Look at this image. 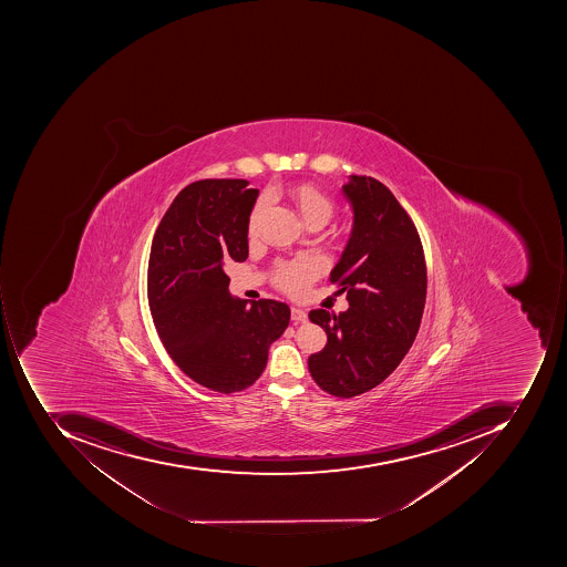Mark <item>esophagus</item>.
<instances>
[{
  "label": "esophagus",
  "mask_w": 567,
  "mask_h": 567,
  "mask_svg": "<svg viewBox=\"0 0 567 567\" xmlns=\"http://www.w3.org/2000/svg\"><path fill=\"white\" fill-rule=\"evenodd\" d=\"M291 320L295 323H305L308 320L307 311L303 310V308L300 307H292L291 308Z\"/></svg>",
  "instance_id": "esophagus-1"
}]
</instances>
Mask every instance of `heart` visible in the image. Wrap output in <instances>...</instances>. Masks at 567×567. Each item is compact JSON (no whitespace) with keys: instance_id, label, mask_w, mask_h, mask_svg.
<instances>
[{"instance_id":"1","label":"heart","mask_w":567,"mask_h":567,"mask_svg":"<svg viewBox=\"0 0 567 567\" xmlns=\"http://www.w3.org/2000/svg\"><path fill=\"white\" fill-rule=\"evenodd\" d=\"M292 199L297 203L301 216L305 221L313 228V226H326L332 219L336 213V204L322 190L315 189L311 185H300L292 193ZM269 197L262 196L257 200L254 206L250 218H248V230L256 231L257 223L260 216L266 212ZM323 264L320 260H295V262H285L278 267L275 275V282L282 291L292 295V297H300L307 289L310 288L311 282L317 279V276L322 272Z\"/></svg>"}]
</instances>
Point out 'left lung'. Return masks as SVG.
<instances>
[{
  "instance_id": "left-lung-1",
  "label": "left lung",
  "mask_w": 567,
  "mask_h": 567,
  "mask_svg": "<svg viewBox=\"0 0 567 567\" xmlns=\"http://www.w3.org/2000/svg\"><path fill=\"white\" fill-rule=\"evenodd\" d=\"M342 193L354 218L329 279L348 292L349 308L308 315L327 333L308 370L320 389L351 399L380 385L408 354L426 303L427 272L415 225L386 185L351 175Z\"/></svg>"
}]
</instances>
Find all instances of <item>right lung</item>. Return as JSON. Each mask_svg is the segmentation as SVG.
I'll return each mask as SVG.
<instances>
[{
	"label": "right lung",
	"mask_w": 567,
	"mask_h": 567,
	"mask_svg": "<svg viewBox=\"0 0 567 567\" xmlns=\"http://www.w3.org/2000/svg\"><path fill=\"white\" fill-rule=\"evenodd\" d=\"M257 196L244 178L187 185L159 221L150 252L156 332L187 377L219 393L256 383L291 315L281 301L240 300L228 291L225 266L248 257V218Z\"/></svg>",
	"instance_id": "add662e5"
}]
</instances>
